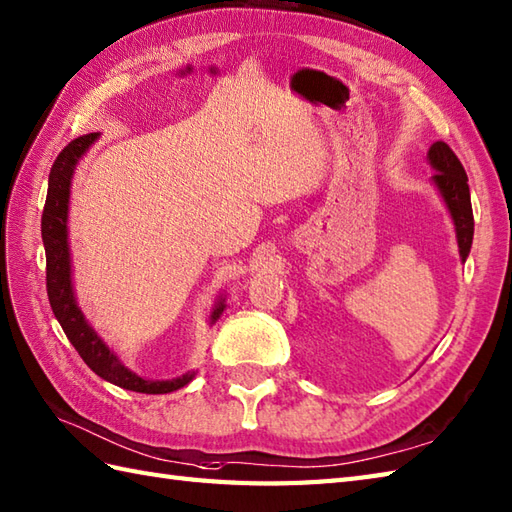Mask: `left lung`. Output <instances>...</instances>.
Instances as JSON below:
<instances>
[{
	"mask_svg": "<svg viewBox=\"0 0 512 512\" xmlns=\"http://www.w3.org/2000/svg\"><path fill=\"white\" fill-rule=\"evenodd\" d=\"M434 172V183L441 189V194L447 202L451 218L456 224L458 248L460 257L467 259L473 242V209H471V194H469V178L462 163L445 141H436L427 152Z\"/></svg>",
	"mask_w": 512,
	"mask_h": 512,
	"instance_id": "1",
	"label": "left lung"
}]
</instances>
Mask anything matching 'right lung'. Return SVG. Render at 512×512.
<instances>
[{
	"instance_id": "add662e5",
	"label": "right lung",
	"mask_w": 512,
	"mask_h": 512,
	"mask_svg": "<svg viewBox=\"0 0 512 512\" xmlns=\"http://www.w3.org/2000/svg\"><path fill=\"white\" fill-rule=\"evenodd\" d=\"M98 139V133L82 135L58 154L52 170L50 183H47V198L41 216V237L45 246V285L47 299H50L52 312L61 323L65 336L74 344V349L95 375L106 382L133 392H146V395H165L183 388L194 379V371H189L176 379H144L126 368L117 355L98 338V334L89 327V323L78 310L74 290H71V266H69V248H67V205H69V185L74 168L82 154ZM224 301H218L216 310L211 314V325L222 316Z\"/></svg>"
}]
</instances>
